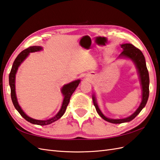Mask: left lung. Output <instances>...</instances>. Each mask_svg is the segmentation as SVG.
Wrapping results in <instances>:
<instances>
[{
  "instance_id": "left-lung-1",
  "label": "left lung",
  "mask_w": 160,
  "mask_h": 160,
  "mask_svg": "<svg viewBox=\"0 0 160 160\" xmlns=\"http://www.w3.org/2000/svg\"><path fill=\"white\" fill-rule=\"evenodd\" d=\"M120 47L123 49V51L119 55L118 58L129 59L131 60L135 66H136V68L138 70V76H139L140 85L142 87V101L139 107L136 110V112L132 113L130 116L122 119H113L108 118L102 113L98 105L95 94H93V95H92V100H93L96 110H97L99 116L102 119L106 120V121L114 124L128 122L136 118L138 114H139L140 112L142 111V109L145 107L148 101V95H149V75H148L146 61H145L143 53L142 52L140 49L135 47L131 44H122L120 45Z\"/></svg>"
}]
</instances>
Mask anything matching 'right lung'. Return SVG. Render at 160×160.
Listing matches in <instances>:
<instances>
[{
	"label": "right lung",
	"mask_w": 160,
	"mask_h": 160,
	"mask_svg": "<svg viewBox=\"0 0 160 160\" xmlns=\"http://www.w3.org/2000/svg\"><path fill=\"white\" fill-rule=\"evenodd\" d=\"M43 50V48L40 46H33V47H30L25 50L22 51L20 54L17 56L16 58L15 61L13 62V66L12 70H11V72L9 73V86L11 88V97H12V100L13 102V104L14 107L16 109L18 112L20 113V114L22 116L23 118L27 120L28 122H29L32 124H34V125H47L49 124H51L52 122L56 121L58 119H59L66 112V109L67 106H68L69 102H70V98L71 96L73 94L74 90H76V88L79 86L81 80L78 79L73 81L72 82H70L68 84H66L62 88V94L63 97V100L62 102V107L60 108L59 111L58 112V113L55 116L52 117L50 119L45 120H36L34 118H32L31 117L28 116L24 112L23 110L21 108L20 105L18 104V99L16 97V74L18 69L19 66L21 65L24 60L27 59L28 56L29 55L30 52H38Z\"/></svg>",
	"instance_id": "right-lung-1"
}]
</instances>
